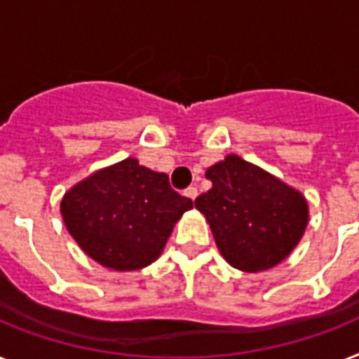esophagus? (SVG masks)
<instances>
[{
    "mask_svg": "<svg viewBox=\"0 0 359 359\" xmlns=\"http://www.w3.org/2000/svg\"><path fill=\"white\" fill-rule=\"evenodd\" d=\"M184 195H186V197H189L191 201H195V197H197V188L189 186V188L184 189Z\"/></svg>",
    "mask_w": 359,
    "mask_h": 359,
    "instance_id": "esophagus-1",
    "label": "esophagus"
}]
</instances>
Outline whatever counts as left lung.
<instances>
[{
    "mask_svg": "<svg viewBox=\"0 0 359 359\" xmlns=\"http://www.w3.org/2000/svg\"><path fill=\"white\" fill-rule=\"evenodd\" d=\"M205 175L212 188L195 199V208L232 267L267 271L299 245L310 221L308 201L299 189L238 154H226Z\"/></svg>",
    "mask_w": 359,
    "mask_h": 359,
    "instance_id": "left-lung-1",
    "label": "left lung"
}]
</instances>
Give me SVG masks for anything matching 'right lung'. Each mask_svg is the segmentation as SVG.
<instances>
[{
	"label": "right lung",
	"instance_id": "right-lung-1",
	"mask_svg": "<svg viewBox=\"0 0 359 359\" xmlns=\"http://www.w3.org/2000/svg\"><path fill=\"white\" fill-rule=\"evenodd\" d=\"M194 201L171 189L165 173L129 156L94 171L64 194L60 215L77 245L107 269L136 271L164 250Z\"/></svg>",
	"mask_w": 359,
	"mask_h": 359
}]
</instances>
